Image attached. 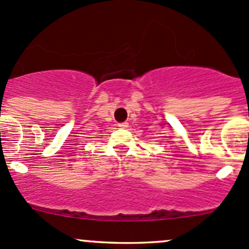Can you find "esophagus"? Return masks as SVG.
I'll return each mask as SVG.
<instances>
[{"label": "esophagus", "mask_w": 249, "mask_h": 249, "mask_svg": "<svg viewBox=\"0 0 249 249\" xmlns=\"http://www.w3.org/2000/svg\"><path fill=\"white\" fill-rule=\"evenodd\" d=\"M118 126L123 127V129H126V127H129V123H120V124H118Z\"/></svg>", "instance_id": "1"}]
</instances>
